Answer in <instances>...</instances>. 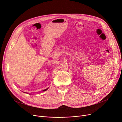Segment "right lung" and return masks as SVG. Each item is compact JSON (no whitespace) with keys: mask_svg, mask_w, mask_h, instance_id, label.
I'll use <instances>...</instances> for the list:
<instances>
[{"mask_svg":"<svg viewBox=\"0 0 122 122\" xmlns=\"http://www.w3.org/2000/svg\"><path fill=\"white\" fill-rule=\"evenodd\" d=\"M48 89V88H47V89H45V90H43V91H41V92H45V91H46L47 89ZM24 92V93H27V92ZM27 94H28V93H27ZM30 94H31L30 93V94H29V95H30Z\"/></svg>","mask_w":122,"mask_h":122,"instance_id":"add662e5","label":"right lung"}]
</instances>
